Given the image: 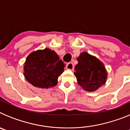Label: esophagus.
<instances>
[{
	"mask_svg": "<svg viewBox=\"0 0 130 130\" xmlns=\"http://www.w3.org/2000/svg\"><path fill=\"white\" fill-rule=\"evenodd\" d=\"M66 68L68 70H73L74 69V65L72 62H69L68 63L67 65H66Z\"/></svg>",
	"mask_w": 130,
	"mask_h": 130,
	"instance_id": "34e87169",
	"label": "esophagus"
}]
</instances>
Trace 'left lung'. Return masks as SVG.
<instances>
[{
    "label": "left lung",
    "mask_w": 130,
    "mask_h": 130,
    "mask_svg": "<svg viewBox=\"0 0 130 130\" xmlns=\"http://www.w3.org/2000/svg\"><path fill=\"white\" fill-rule=\"evenodd\" d=\"M75 67L77 81L85 90L95 91L106 82L107 73L103 63L96 57L83 52L77 58Z\"/></svg>",
    "instance_id": "left-lung-1"
}]
</instances>
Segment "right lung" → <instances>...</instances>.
Listing matches in <instances>:
<instances>
[{"label": "right lung", "mask_w": 130, "mask_h": 130, "mask_svg": "<svg viewBox=\"0 0 130 130\" xmlns=\"http://www.w3.org/2000/svg\"><path fill=\"white\" fill-rule=\"evenodd\" d=\"M65 64L54 51L46 49L30 54L24 66V75L34 87L48 88L57 84Z\"/></svg>", "instance_id": "right-lung-1"}]
</instances>
